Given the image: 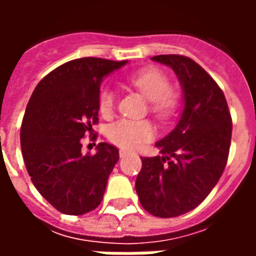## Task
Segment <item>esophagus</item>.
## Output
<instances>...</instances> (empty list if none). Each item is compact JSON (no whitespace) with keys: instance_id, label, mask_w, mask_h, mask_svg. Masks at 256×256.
I'll return each instance as SVG.
<instances>
[{"instance_id":"esophagus-1","label":"esophagus","mask_w":256,"mask_h":256,"mask_svg":"<svg viewBox=\"0 0 256 256\" xmlns=\"http://www.w3.org/2000/svg\"><path fill=\"white\" fill-rule=\"evenodd\" d=\"M128 154H130V150H119V156H120V158H124V156H128Z\"/></svg>"}]
</instances>
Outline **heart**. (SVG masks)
I'll return each mask as SVG.
<instances>
[{"instance_id": "heart-1", "label": "heart", "mask_w": 256, "mask_h": 256, "mask_svg": "<svg viewBox=\"0 0 256 256\" xmlns=\"http://www.w3.org/2000/svg\"><path fill=\"white\" fill-rule=\"evenodd\" d=\"M128 82L138 89L150 101V108L156 115L167 118L176 106V98L170 89L172 84L167 75L156 70L146 68L130 75ZM115 106V93L110 88H104L98 94V110L102 116H110ZM108 138L118 146L133 150L138 148L155 136V128L148 120L120 119L108 128Z\"/></svg>"}]
</instances>
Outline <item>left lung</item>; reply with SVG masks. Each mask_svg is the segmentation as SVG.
<instances>
[{
    "instance_id": "8db88e82",
    "label": "left lung",
    "mask_w": 256,
    "mask_h": 256,
    "mask_svg": "<svg viewBox=\"0 0 256 256\" xmlns=\"http://www.w3.org/2000/svg\"><path fill=\"white\" fill-rule=\"evenodd\" d=\"M172 68L184 92L177 126L156 142L162 156L141 158L136 180L140 203L150 214L172 218L196 208L225 170L232 138V116L225 94L192 58L154 56Z\"/></svg>"
}]
</instances>
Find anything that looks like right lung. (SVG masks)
Wrapping results in <instances>:
<instances>
[{"label": "right lung", "mask_w": 256, "mask_h": 256, "mask_svg": "<svg viewBox=\"0 0 256 256\" xmlns=\"http://www.w3.org/2000/svg\"><path fill=\"white\" fill-rule=\"evenodd\" d=\"M128 63L98 58L71 60L36 84L20 130L24 164L36 190L60 212L82 215L102 200L119 159L116 146L82 154V138L98 122L102 79Z\"/></svg>", "instance_id": "add662e5"}]
</instances>
